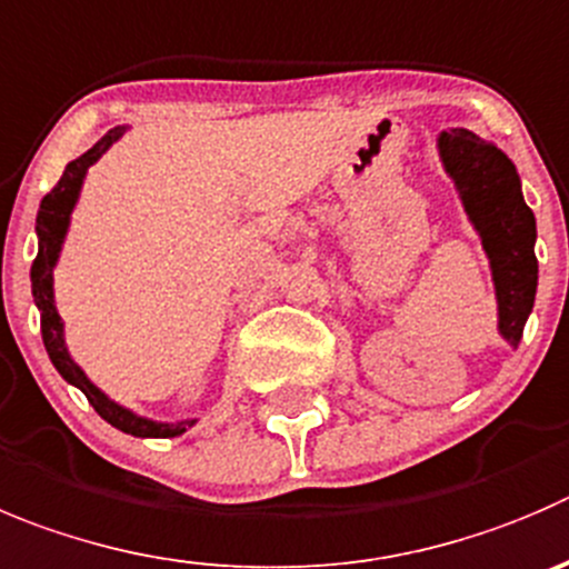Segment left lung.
Returning a JSON list of instances; mask_svg holds the SVG:
<instances>
[{"label": "left lung", "mask_w": 569, "mask_h": 569, "mask_svg": "<svg viewBox=\"0 0 569 569\" xmlns=\"http://www.w3.org/2000/svg\"><path fill=\"white\" fill-rule=\"evenodd\" d=\"M438 156L489 257L497 329L517 349L537 299V218L522 198L513 161L467 128L438 133Z\"/></svg>", "instance_id": "obj_1"}]
</instances>
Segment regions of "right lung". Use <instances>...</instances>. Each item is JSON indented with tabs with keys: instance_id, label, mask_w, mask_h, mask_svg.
<instances>
[{
	"instance_id": "right-lung-1",
	"label": "right lung",
	"mask_w": 569,
	"mask_h": 569,
	"mask_svg": "<svg viewBox=\"0 0 569 569\" xmlns=\"http://www.w3.org/2000/svg\"><path fill=\"white\" fill-rule=\"evenodd\" d=\"M126 126H117L100 139L91 150H86L83 156H78L74 161H69L67 170H63L61 181L52 187L50 194H44L41 200V209H38L36 218V234H38V253L36 262L30 268V281H32V299H36L38 312H41V338H44L47 355H50L52 366L58 369V375L69 382V386L80 388L89 399L91 408L102 416L111 427L128 432V436L137 438H176L181 432H187L189 427L198 419H183L170 425V421H153L144 419V416L133 413V410L122 408L119 402L108 399L94 382L86 377V371L80 369L78 362L72 360L67 349V338H63V321L58 316L56 307V290H52V270H56L58 257H61L63 240H67L69 220H72L74 203L80 198V187H83V178L89 172V167L117 142L122 133H126Z\"/></svg>"
}]
</instances>
